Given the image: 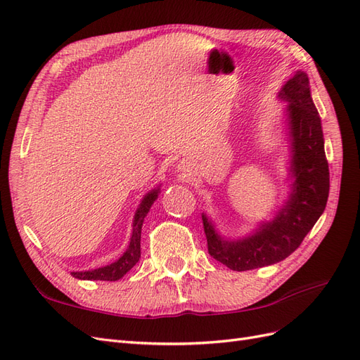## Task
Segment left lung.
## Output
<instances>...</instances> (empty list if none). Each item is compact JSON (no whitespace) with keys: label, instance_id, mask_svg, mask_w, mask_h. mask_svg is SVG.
Masks as SVG:
<instances>
[{"label":"left lung","instance_id":"8db88e82","mask_svg":"<svg viewBox=\"0 0 360 360\" xmlns=\"http://www.w3.org/2000/svg\"><path fill=\"white\" fill-rule=\"evenodd\" d=\"M288 102L287 115L291 141L290 200L271 222L240 240H226L216 233L202 213L209 254L236 271L252 270L279 263L296 250L326 209L329 197V163L324 153L321 120L315 108L308 75L299 70L279 91Z\"/></svg>","mask_w":360,"mask_h":360}]
</instances>
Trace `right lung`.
<instances>
[{
    "label": "right lung",
    "mask_w": 360,
    "mask_h": 360,
    "mask_svg": "<svg viewBox=\"0 0 360 360\" xmlns=\"http://www.w3.org/2000/svg\"><path fill=\"white\" fill-rule=\"evenodd\" d=\"M159 189H153L148 192L144 200L141 201L138 210L134 217V231L132 237H130V243L129 248L126 249V252L120 257L115 263L99 267L94 270H86V271H72V275L78 279H85V281H118L120 278H123L127 271L132 269L141 257V228H143L144 217L147 216L151 204H153L158 198Z\"/></svg>",
    "instance_id": "1"
}]
</instances>
